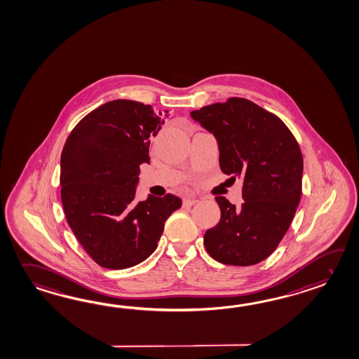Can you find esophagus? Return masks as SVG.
Returning <instances> with one entry per match:
<instances>
[{
    "instance_id": "esophagus-1",
    "label": "esophagus",
    "mask_w": 359,
    "mask_h": 359,
    "mask_svg": "<svg viewBox=\"0 0 359 359\" xmlns=\"http://www.w3.org/2000/svg\"><path fill=\"white\" fill-rule=\"evenodd\" d=\"M198 202V199H194V198H187L184 199L183 201V205L184 208H191V206H193V205H196Z\"/></svg>"
}]
</instances>
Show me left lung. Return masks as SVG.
<instances>
[{"instance_id":"8db88e82","label":"left lung","mask_w":359,"mask_h":359,"mask_svg":"<svg viewBox=\"0 0 359 359\" xmlns=\"http://www.w3.org/2000/svg\"><path fill=\"white\" fill-rule=\"evenodd\" d=\"M191 116L215 136L224 174L243 182L238 208L215 198L222 217L205 233L208 255L226 265L260 263L286 234L302 197L303 154L295 136L277 116L243 97Z\"/></svg>"}]
</instances>
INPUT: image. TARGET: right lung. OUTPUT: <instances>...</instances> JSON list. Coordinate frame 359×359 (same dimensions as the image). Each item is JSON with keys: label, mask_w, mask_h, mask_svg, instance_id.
<instances>
[{"label": "right lung", "mask_w": 359, "mask_h": 359, "mask_svg": "<svg viewBox=\"0 0 359 359\" xmlns=\"http://www.w3.org/2000/svg\"><path fill=\"white\" fill-rule=\"evenodd\" d=\"M166 114L134 100H111L83 117L64 144V214L81 246L107 269H126L149 257L168 216L182 208L174 194L135 198L139 166L151 160L149 137L158 134Z\"/></svg>", "instance_id": "add662e5"}]
</instances>
